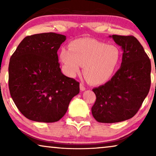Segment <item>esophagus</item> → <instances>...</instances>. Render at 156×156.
<instances>
[{
  "mask_svg": "<svg viewBox=\"0 0 156 156\" xmlns=\"http://www.w3.org/2000/svg\"><path fill=\"white\" fill-rule=\"evenodd\" d=\"M80 90L82 91H84L85 89H86V88H85V87H84V85L82 84V83H81V84H80Z\"/></svg>",
  "mask_w": 156,
  "mask_h": 156,
  "instance_id": "34e87169",
  "label": "esophagus"
}]
</instances>
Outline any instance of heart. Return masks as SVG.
Returning a JSON list of instances; mask_svg holds the SVG:
<instances>
[{"mask_svg": "<svg viewBox=\"0 0 156 156\" xmlns=\"http://www.w3.org/2000/svg\"><path fill=\"white\" fill-rule=\"evenodd\" d=\"M59 57L68 75L74 76L83 67L85 78L93 84L109 80L119 65L121 51L116 46L94 39L71 42L68 50L62 49Z\"/></svg>", "mask_w": 156, "mask_h": 156, "instance_id": "heart-1", "label": "heart"}]
</instances>
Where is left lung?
<instances>
[{"mask_svg":"<svg viewBox=\"0 0 156 156\" xmlns=\"http://www.w3.org/2000/svg\"><path fill=\"white\" fill-rule=\"evenodd\" d=\"M123 50L121 67L111 80L94 88L91 113L100 123H117L132 118L139 110L151 87V60L134 36L113 35Z\"/></svg>","mask_w":156,"mask_h":156,"instance_id":"8db88e82","label":"left lung"}]
</instances>
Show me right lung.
I'll return each mask as SVG.
<instances>
[{
  "label": "right lung",
  "instance_id": "obj_1",
  "mask_svg": "<svg viewBox=\"0 0 156 156\" xmlns=\"http://www.w3.org/2000/svg\"><path fill=\"white\" fill-rule=\"evenodd\" d=\"M66 36L35 34L23 39L10 59L8 86L17 108L37 122L58 121L80 93V83L62 73L57 50Z\"/></svg>",
  "mask_w": 156,
  "mask_h": 156
}]
</instances>
